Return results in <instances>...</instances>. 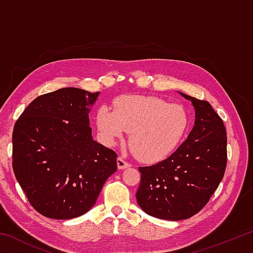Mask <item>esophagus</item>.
<instances>
[{
  "label": "esophagus",
  "mask_w": 253,
  "mask_h": 253,
  "mask_svg": "<svg viewBox=\"0 0 253 253\" xmlns=\"http://www.w3.org/2000/svg\"><path fill=\"white\" fill-rule=\"evenodd\" d=\"M117 166H118L119 169H124L129 168L130 164H129V163H128L127 161L124 160V158H123L122 156H119V157L117 158Z\"/></svg>",
  "instance_id": "esophagus-1"
}]
</instances>
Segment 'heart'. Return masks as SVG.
<instances>
[{
  "label": "heart",
  "instance_id": "heart-1",
  "mask_svg": "<svg viewBox=\"0 0 253 253\" xmlns=\"http://www.w3.org/2000/svg\"><path fill=\"white\" fill-rule=\"evenodd\" d=\"M115 111L104 106L97 113V125L108 143L130 131L129 144L138 160L153 163L170 155L185 137L190 117L183 106L162 98L123 96Z\"/></svg>",
  "mask_w": 253,
  "mask_h": 253
}]
</instances>
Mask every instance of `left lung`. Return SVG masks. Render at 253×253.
Listing matches in <instances>:
<instances>
[{"label": "left lung", "instance_id": "8db88e82", "mask_svg": "<svg viewBox=\"0 0 253 253\" xmlns=\"http://www.w3.org/2000/svg\"><path fill=\"white\" fill-rule=\"evenodd\" d=\"M181 95L195 109L193 129L166 160L139 168L137 203L158 219L185 220L199 213L224 176L228 153L223 121L210 102Z\"/></svg>", "mask_w": 253, "mask_h": 253}]
</instances>
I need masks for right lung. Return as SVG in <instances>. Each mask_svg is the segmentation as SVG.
Segmentation results:
<instances>
[{"instance_id":"add662e5","label":"right lung","mask_w":253,"mask_h":253,"mask_svg":"<svg viewBox=\"0 0 253 253\" xmlns=\"http://www.w3.org/2000/svg\"><path fill=\"white\" fill-rule=\"evenodd\" d=\"M98 93L79 88L44 93L15 123L12 168L30 204L46 217L88 212L117 170V154L91 137L88 106Z\"/></svg>"}]
</instances>
